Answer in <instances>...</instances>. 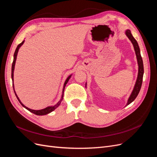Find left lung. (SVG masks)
I'll list each match as a JSON object with an SVG mask.
<instances>
[{
	"label": "left lung",
	"mask_w": 157,
	"mask_h": 157,
	"mask_svg": "<svg viewBox=\"0 0 157 157\" xmlns=\"http://www.w3.org/2000/svg\"><path fill=\"white\" fill-rule=\"evenodd\" d=\"M126 35L128 37V39H129L130 40V41L132 42L133 46H134L137 60V63H138V67H138V75H137L136 82L135 84V86L134 88V90H133L128 100V103L126 104V105H128L134 100L140 91L141 84H142V81H143V76H144V69L143 60H142V58L141 56L140 50V47L138 46V44H137V42L136 40L134 38V36H132L131 31L129 29L126 31Z\"/></svg>",
	"instance_id": "1"
}]
</instances>
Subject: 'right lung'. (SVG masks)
I'll list each match as a JSON object with an SVG mask.
<instances>
[{
	"label": "right lung",
	"instance_id": "1",
	"mask_svg": "<svg viewBox=\"0 0 157 157\" xmlns=\"http://www.w3.org/2000/svg\"><path fill=\"white\" fill-rule=\"evenodd\" d=\"M24 41H25V40H23L22 42H21V43H20V44H18V46H17V48H16V49L15 52H14V55H13V61L12 65V81H13V91H14V93H15V95H16V96L17 99H18L19 102H20V103H21V105L23 107H25L26 109H27L28 111H29L30 112L35 114V115H47V114H48V113H51L52 111H53L54 110H55V109L60 105V103H61V101L63 100V92H64L65 87V86H66V84H67V83L68 82L69 78H71V75H69V77H67V78L66 79L65 82V83H64V86H63V94H62V96H61V98L60 100H59L58 103H57V104H56L55 105L47 107H46L45 109H41V110H33V109H29V108L27 107L26 106H25V105H23V104L21 102V101L20 100V99H19V98L17 97V94H16V92H15V90H14V86H13V71H14V67H15V63H16V58H17V52H18L19 49H20V48L21 46V45L23 44V42H24Z\"/></svg>",
	"mask_w": 157,
	"mask_h": 157
}]
</instances>
